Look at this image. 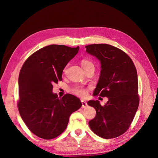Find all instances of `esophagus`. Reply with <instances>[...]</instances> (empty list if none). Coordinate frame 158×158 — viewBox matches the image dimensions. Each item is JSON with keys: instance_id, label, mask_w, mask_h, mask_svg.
Wrapping results in <instances>:
<instances>
[{"instance_id": "esophagus-1", "label": "esophagus", "mask_w": 158, "mask_h": 158, "mask_svg": "<svg viewBox=\"0 0 158 158\" xmlns=\"http://www.w3.org/2000/svg\"><path fill=\"white\" fill-rule=\"evenodd\" d=\"M81 102H82V107L83 108H85L87 106H88V104H87V102L84 101L83 99H81Z\"/></svg>"}]
</instances>
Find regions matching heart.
Returning a JSON list of instances; mask_svg holds the SVG:
<instances>
[{"label":"heart","instance_id":"1","mask_svg":"<svg viewBox=\"0 0 158 158\" xmlns=\"http://www.w3.org/2000/svg\"><path fill=\"white\" fill-rule=\"evenodd\" d=\"M81 64H82L83 69L87 67V66L90 65H94L92 62L87 59L82 60V61H81ZM72 92H73V94H74L75 95L80 97H85L88 94L87 89L81 86H75L74 88H73V89H72Z\"/></svg>","mask_w":158,"mask_h":158}]
</instances>
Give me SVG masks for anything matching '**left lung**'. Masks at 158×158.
I'll return each instance as SVG.
<instances>
[{
  "mask_svg": "<svg viewBox=\"0 0 158 158\" xmlns=\"http://www.w3.org/2000/svg\"><path fill=\"white\" fill-rule=\"evenodd\" d=\"M85 49L101 63V73L93 95L108 98L104 106L98 100L88 102V106L96 111L89 126L103 138L118 137L130 127L139 105L136 67L127 53L114 46L93 44L85 46Z\"/></svg>",
  "mask_w": 158,
  "mask_h": 158,
  "instance_id": "left-lung-1",
  "label": "left lung"
}]
</instances>
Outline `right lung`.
<instances>
[{"label":"right lung","instance_id":"1","mask_svg":"<svg viewBox=\"0 0 158 158\" xmlns=\"http://www.w3.org/2000/svg\"><path fill=\"white\" fill-rule=\"evenodd\" d=\"M79 47L50 45L33 53L23 63L18 78V107L23 122L38 137L50 140L66 129L69 117L82 107L79 98L70 94L58 98L52 92L62 80L66 65L78 53Z\"/></svg>","mask_w":158,"mask_h":158}]
</instances>
